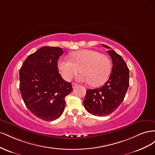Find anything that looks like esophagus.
<instances>
[{
  "mask_svg": "<svg viewBox=\"0 0 155 155\" xmlns=\"http://www.w3.org/2000/svg\"><path fill=\"white\" fill-rule=\"evenodd\" d=\"M72 87H73V88H75V87H76L78 85V84L76 83H72Z\"/></svg>",
  "mask_w": 155,
  "mask_h": 155,
  "instance_id": "obj_1",
  "label": "esophagus"
}]
</instances>
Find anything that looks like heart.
<instances>
[{
	"mask_svg": "<svg viewBox=\"0 0 155 155\" xmlns=\"http://www.w3.org/2000/svg\"><path fill=\"white\" fill-rule=\"evenodd\" d=\"M71 60L61 58L58 63L61 74L65 80L69 81L80 70L79 76L81 81L91 83L93 86L104 84L109 78L111 63L109 58L99 51L84 49L70 54Z\"/></svg>",
	"mask_w": 155,
	"mask_h": 155,
	"instance_id": "b5f03b06",
	"label": "heart"
}]
</instances>
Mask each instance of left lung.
<instances>
[{"label": "left lung", "mask_w": 155, "mask_h": 155, "mask_svg": "<svg viewBox=\"0 0 155 155\" xmlns=\"http://www.w3.org/2000/svg\"><path fill=\"white\" fill-rule=\"evenodd\" d=\"M105 48L109 46L103 45ZM112 61L110 76L104 85L87 89L83 105L92 115L107 116L113 112L123 101L129 85V70L125 61L114 50L107 51Z\"/></svg>", "instance_id": "8db88e82"}]
</instances>
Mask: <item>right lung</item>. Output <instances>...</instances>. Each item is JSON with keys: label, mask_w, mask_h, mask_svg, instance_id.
Listing matches in <instances>:
<instances>
[{"label": "right lung", "mask_w": 155, "mask_h": 155, "mask_svg": "<svg viewBox=\"0 0 155 155\" xmlns=\"http://www.w3.org/2000/svg\"><path fill=\"white\" fill-rule=\"evenodd\" d=\"M61 48L44 46L30 55L20 69L19 88L28 109L45 121L59 118L64 111L65 97L72 91L71 83L59 73Z\"/></svg>", "instance_id": "add662e5"}]
</instances>
